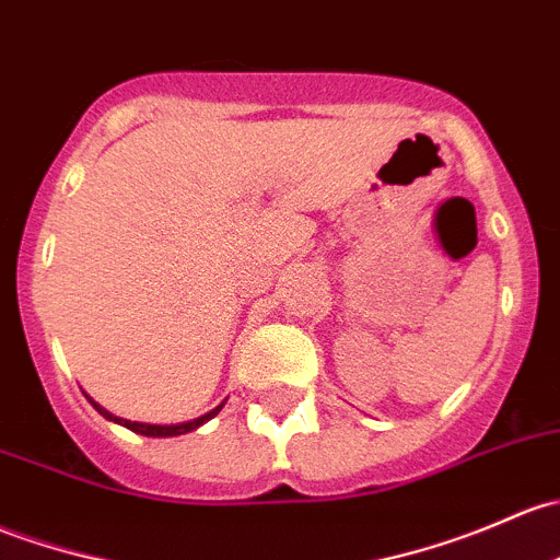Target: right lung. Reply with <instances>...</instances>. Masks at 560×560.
<instances>
[{
  "label": "right lung",
  "mask_w": 560,
  "mask_h": 560,
  "mask_svg": "<svg viewBox=\"0 0 560 560\" xmlns=\"http://www.w3.org/2000/svg\"><path fill=\"white\" fill-rule=\"evenodd\" d=\"M85 397H88V394H85ZM88 402H91L93 408H96L98 413H102L104 419H107V421H115V423H120V427L131 429V432H137V434H144V438H176V434H187V432H192V429L203 427L206 421H209V419H214V416L220 413V410H222V405H217L214 410H209V413L201 416V419H192V421H185V423H166V427H161V423H139V421L117 419L115 413H109L107 408H102V405H98L96 399H93V397H88Z\"/></svg>",
  "instance_id": "add662e5"
}]
</instances>
